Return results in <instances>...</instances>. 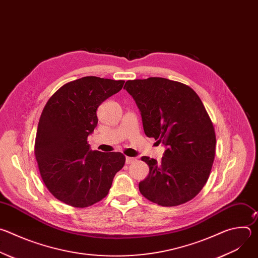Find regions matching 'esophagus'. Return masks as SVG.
Returning <instances> with one entry per match:
<instances>
[{
  "instance_id": "34e87169",
  "label": "esophagus",
  "mask_w": 258,
  "mask_h": 258,
  "mask_svg": "<svg viewBox=\"0 0 258 258\" xmlns=\"http://www.w3.org/2000/svg\"><path fill=\"white\" fill-rule=\"evenodd\" d=\"M136 160H137V159L134 158V157H128V156L125 157V162H126V164H131V163L135 162Z\"/></svg>"
}]
</instances>
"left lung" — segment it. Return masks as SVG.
<instances>
[{
  "label": "left lung",
  "mask_w": 258,
  "mask_h": 258,
  "mask_svg": "<svg viewBox=\"0 0 258 258\" xmlns=\"http://www.w3.org/2000/svg\"><path fill=\"white\" fill-rule=\"evenodd\" d=\"M147 137L162 142L160 162L143 156L150 172L139 190L149 201L176 206L192 200L206 183L214 160L216 138L206 109L189 86L163 78L127 81Z\"/></svg>",
  "instance_id": "1"
}]
</instances>
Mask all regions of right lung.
Segmentation results:
<instances>
[{
    "instance_id": "obj_1",
    "label": "right lung",
    "mask_w": 258,
    "mask_h": 258,
    "mask_svg": "<svg viewBox=\"0 0 258 258\" xmlns=\"http://www.w3.org/2000/svg\"><path fill=\"white\" fill-rule=\"evenodd\" d=\"M123 84L85 77L62 86L44 107L34 156L47 189L67 205L84 208L101 201L124 165L122 153L91 151L88 144L98 123V107Z\"/></svg>"
}]
</instances>
